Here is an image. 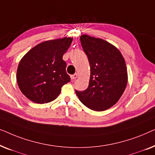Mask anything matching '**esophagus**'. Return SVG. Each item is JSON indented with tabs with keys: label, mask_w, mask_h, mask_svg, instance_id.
<instances>
[{
	"label": "esophagus",
	"mask_w": 155,
	"mask_h": 155,
	"mask_svg": "<svg viewBox=\"0 0 155 155\" xmlns=\"http://www.w3.org/2000/svg\"><path fill=\"white\" fill-rule=\"evenodd\" d=\"M78 78V74L77 73H75V74H74V75H71V80H73L76 79V78Z\"/></svg>",
	"instance_id": "34e87169"
}]
</instances>
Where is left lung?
<instances>
[{
	"label": "left lung",
	"instance_id": "1",
	"mask_svg": "<svg viewBox=\"0 0 155 155\" xmlns=\"http://www.w3.org/2000/svg\"><path fill=\"white\" fill-rule=\"evenodd\" d=\"M80 42L90 63V78L87 90L75 92L89 109L105 111L119 100L126 87L124 58L116 46L102 39L83 35Z\"/></svg>",
	"mask_w": 155,
	"mask_h": 155
}]
</instances>
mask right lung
<instances>
[{"mask_svg": "<svg viewBox=\"0 0 155 155\" xmlns=\"http://www.w3.org/2000/svg\"><path fill=\"white\" fill-rule=\"evenodd\" d=\"M73 38L48 40L29 51L19 63L17 82L27 98L37 104L48 103L60 94L61 87L71 81L63 56Z\"/></svg>", "mask_w": 155, "mask_h": 155, "instance_id": "obj_1", "label": "right lung"}]
</instances>
